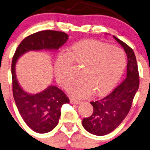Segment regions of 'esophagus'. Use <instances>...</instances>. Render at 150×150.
I'll list each match as a JSON object with an SVG mask.
<instances>
[{
    "label": "esophagus",
    "mask_w": 150,
    "mask_h": 150,
    "mask_svg": "<svg viewBox=\"0 0 150 150\" xmlns=\"http://www.w3.org/2000/svg\"><path fill=\"white\" fill-rule=\"evenodd\" d=\"M70 103H72V104H80V101H79V100H75V99L71 98L70 99Z\"/></svg>",
    "instance_id": "obj_1"
}]
</instances>
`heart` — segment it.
I'll use <instances>...</instances> for the list:
<instances>
[{
  "label": "heart",
  "mask_w": 150,
  "mask_h": 150,
  "mask_svg": "<svg viewBox=\"0 0 150 150\" xmlns=\"http://www.w3.org/2000/svg\"><path fill=\"white\" fill-rule=\"evenodd\" d=\"M73 65L81 67V78L68 88L71 95L86 98L93 93L101 96L112 91L119 81L127 66V57L122 50L103 42H77L55 62V77L62 87H67L75 77Z\"/></svg>",
  "instance_id": "b5f03b06"
}]
</instances>
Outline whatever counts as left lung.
Returning <instances> with one entry per match:
<instances>
[{
    "instance_id": "1",
    "label": "left lung",
    "mask_w": 150,
    "mask_h": 150,
    "mask_svg": "<svg viewBox=\"0 0 150 150\" xmlns=\"http://www.w3.org/2000/svg\"><path fill=\"white\" fill-rule=\"evenodd\" d=\"M113 38L127 54V78L108 96L91 102L93 112L91 116L83 119L82 124L86 131L97 136L111 133L119 127L129 112L139 84L138 66L133 50L115 36Z\"/></svg>"
}]
</instances>
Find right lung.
<instances>
[{
	"label": "right lung",
	"instance_id": "right-lung-1",
	"mask_svg": "<svg viewBox=\"0 0 150 150\" xmlns=\"http://www.w3.org/2000/svg\"><path fill=\"white\" fill-rule=\"evenodd\" d=\"M62 31L45 30L38 31L25 38L14 53L11 64L13 95L22 119L33 131L40 134L52 130L59 122L61 108L70 100L62 91L50 86L42 92L29 94L18 84L15 66L18 58L29 51L57 50L68 39Z\"/></svg>",
	"mask_w": 150,
	"mask_h": 150
}]
</instances>
